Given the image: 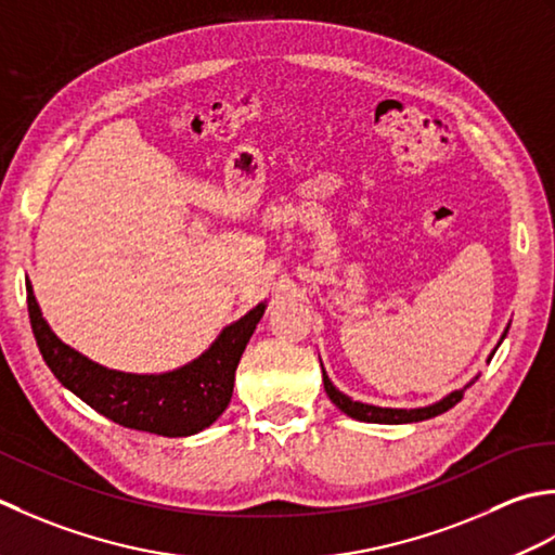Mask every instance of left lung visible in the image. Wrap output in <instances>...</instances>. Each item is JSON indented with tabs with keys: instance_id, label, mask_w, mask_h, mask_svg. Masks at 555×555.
I'll list each match as a JSON object with an SVG mask.
<instances>
[{
	"instance_id": "8db88e82",
	"label": "left lung",
	"mask_w": 555,
	"mask_h": 555,
	"mask_svg": "<svg viewBox=\"0 0 555 555\" xmlns=\"http://www.w3.org/2000/svg\"><path fill=\"white\" fill-rule=\"evenodd\" d=\"M507 327H511V325H507ZM507 327L503 331L499 345H495V347L491 349L489 361L493 359L495 349H499L501 343L505 340ZM321 369H323V364H321ZM477 378H479V373L467 383V386H462V388H457V390L448 392L446 398H440V400L434 402V404L412 406V410H402V406H378V404H366V402L352 400V398H349V395H345L343 390H337V388L333 386V380L327 378V373H325V369H323V386H325L327 398L333 400V404L337 406V410L345 412L347 416H352V420H357V422H366V424H414V422L431 420V416L443 414V412L450 410V406H455V404L462 400V395H465V390H467Z\"/></svg>"
}]
</instances>
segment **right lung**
<instances>
[{
	"label": "right lung",
	"mask_w": 555,
	"mask_h": 555,
	"mask_svg": "<svg viewBox=\"0 0 555 555\" xmlns=\"http://www.w3.org/2000/svg\"><path fill=\"white\" fill-rule=\"evenodd\" d=\"M28 315L44 364L76 398L119 426L167 438L194 436L228 410L234 371L268 304H256L240 321L224 325L206 352L165 373L107 369L62 343L44 321L30 280Z\"/></svg>",
	"instance_id": "right-lung-1"
}]
</instances>
